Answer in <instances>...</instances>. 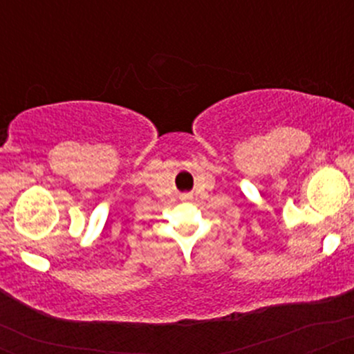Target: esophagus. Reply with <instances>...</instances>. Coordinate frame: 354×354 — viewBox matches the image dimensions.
<instances>
[{
    "mask_svg": "<svg viewBox=\"0 0 354 354\" xmlns=\"http://www.w3.org/2000/svg\"><path fill=\"white\" fill-rule=\"evenodd\" d=\"M185 198H186V200H188V198H189V196H188V194H186V196H185Z\"/></svg>",
    "mask_w": 354,
    "mask_h": 354,
    "instance_id": "1",
    "label": "esophagus"
}]
</instances>
